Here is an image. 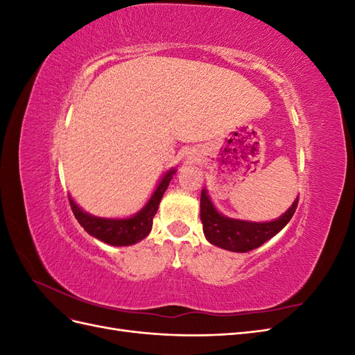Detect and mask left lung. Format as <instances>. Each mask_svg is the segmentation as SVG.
Masks as SVG:
<instances>
[{
  "mask_svg": "<svg viewBox=\"0 0 355 355\" xmlns=\"http://www.w3.org/2000/svg\"><path fill=\"white\" fill-rule=\"evenodd\" d=\"M297 201L299 198H296L295 202L292 204V207L278 219L272 222L257 223L222 216V214L214 209L206 189H202L200 198V218L202 223V231L206 234V239L211 244L220 247V249L240 253L249 252L272 239L275 234H278L286 227L296 211Z\"/></svg>",
  "mask_w": 355,
  "mask_h": 355,
  "instance_id": "8db88e82",
  "label": "left lung"
}]
</instances>
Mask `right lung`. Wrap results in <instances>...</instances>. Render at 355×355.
<instances>
[{
    "label": "right lung",
    "instance_id": "right-lung-1",
    "mask_svg": "<svg viewBox=\"0 0 355 355\" xmlns=\"http://www.w3.org/2000/svg\"><path fill=\"white\" fill-rule=\"evenodd\" d=\"M175 170H168L166 176L161 179L153 197L149 198L146 206L128 219H102L94 218L92 214L84 213L73 200L69 197V204L75 219L80 222L81 227L87 231L94 239H98L111 245H132L137 241L144 240L151 232L153 219L158 210L159 201L163 198L164 192L170 184L171 176Z\"/></svg>",
    "mask_w": 355,
    "mask_h": 355
}]
</instances>
